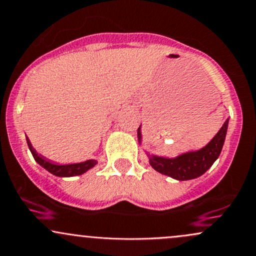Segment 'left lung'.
Segmentation results:
<instances>
[{
    "mask_svg": "<svg viewBox=\"0 0 256 256\" xmlns=\"http://www.w3.org/2000/svg\"><path fill=\"white\" fill-rule=\"evenodd\" d=\"M228 120H226L218 134L208 143L204 148L198 152H185L176 158H166L160 156H150L149 164L155 171L165 176L178 179V180H189L198 178L213 165L214 161L219 158L224 146L226 131H228ZM138 140L140 142V131L138 128Z\"/></svg>",
    "mask_w": 256,
    "mask_h": 256,
    "instance_id": "obj_1",
    "label": "left lung"
}]
</instances>
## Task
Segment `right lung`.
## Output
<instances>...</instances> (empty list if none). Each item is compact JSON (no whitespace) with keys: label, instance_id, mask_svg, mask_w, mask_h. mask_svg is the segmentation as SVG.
<instances>
[{"label":"right lung","instance_id":"right-lung-1","mask_svg":"<svg viewBox=\"0 0 256 256\" xmlns=\"http://www.w3.org/2000/svg\"><path fill=\"white\" fill-rule=\"evenodd\" d=\"M26 140H28V148H30L31 154L34 160H36L40 166L44 167L46 171L50 172L52 174L58 176V177H73V176L83 174V173L86 172L88 170L92 168V167L98 164V161L96 160H88V161H84V162L71 164V165H55V164H52V161L46 160V158H43L42 155H38V152H36V150L32 148L30 140H28V137H26Z\"/></svg>","mask_w":256,"mask_h":256}]
</instances>
